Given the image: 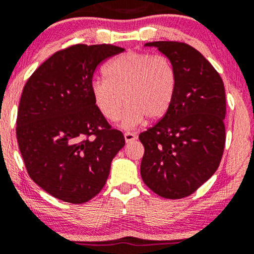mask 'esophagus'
Instances as JSON below:
<instances>
[{
  "label": "esophagus",
  "instance_id": "1",
  "mask_svg": "<svg viewBox=\"0 0 254 254\" xmlns=\"http://www.w3.org/2000/svg\"><path fill=\"white\" fill-rule=\"evenodd\" d=\"M135 139H137V135H135L134 133H130V132L125 133V140H126V143H130V141L135 140Z\"/></svg>",
  "mask_w": 254,
  "mask_h": 254
}]
</instances>
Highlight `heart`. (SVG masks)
I'll list each match as a JSON object with an SVG mask.
<instances>
[{
  "mask_svg": "<svg viewBox=\"0 0 254 254\" xmlns=\"http://www.w3.org/2000/svg\"><path fill=\"white\" fill-rule=\"evenodd\" d=\"M106 78H94L91 92L98 110L109 121L122 113L121 126L132 129L146 116L159 120L167 114L174 99L177 73L167 57L128 52L105 67Z\"/></svg>",
  "mask_w": 254,
  "mask_h": 254,
  "instance_id": "1",
  "label": "heart"
}]
</instances>
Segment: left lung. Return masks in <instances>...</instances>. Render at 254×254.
Returning a JSON list of instances; mask_svg holds the SVG:
<instances>
[{"mask_svg":"<svg viewBox=\"0 0 254 254\" xmlns=\"http://www.w3.org/2000/svg\"><path fill=\"white\" fill-rule=\"evenodd\" d=\"M173 64L177 88L170 110L139 134L144 145L141 179L165 198L191 195L217 171L225 145V89L211 63L191 46L145 43Z\"/></svg>","mask_w":254,"mask_h":254,"instance_id":"1","label":"left lung"}]
</instances>
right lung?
Returning <instances> with one entry per match:
<instances>
[{"label":"right lung","mask_w":254,"mask_h":254,"mask_svg":"<svg viewBox=\"0 0 254 254\" xmlns=\"http://www.w3.org/2000/svg\"><path fill=\"white\" fill-rule=\"evenodd\" d=\"M125 50L75 45L58 51L30 76L21 93L17 140L30 178L56 198L83 203L105 185L111 161L125 145L91 92L93 73Z\"/></svg>","instance_id":"obj_1"}]
</instances>
